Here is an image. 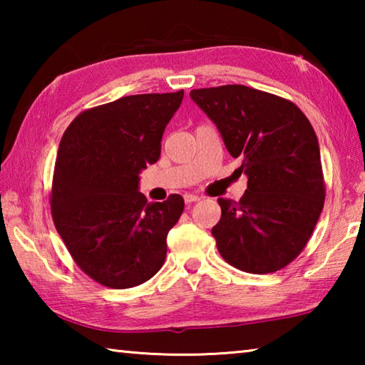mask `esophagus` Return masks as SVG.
<instances>
[{
  "instance_id": "obj_1",
  "label": "esophagus",
  "mask_w": 365,
  "mask_h": 365,
  "mask_svg": "<svg viewBox=\"0 0 365 365\" xmlns=\"http://www.w3.org/2000/svg\"><path fill=\"white\" fill-rule=\"evenodd\" d=\"M183 200H185V202H187V205H190V202H196V201H200L201 197L197 196V195L187 193V195H183Z\"/></svg>"
}]
</instances>
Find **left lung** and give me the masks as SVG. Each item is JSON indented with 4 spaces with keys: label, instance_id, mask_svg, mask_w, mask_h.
<instances>
[{
    "label": "left lung",
    "instance_id": "left-lung-1",
    "mask_svg": "<svg viewBox=\"0 0 365 365\" xmlns=\"http://www.w3.org/2000/svg\"><path fill=\"white\" fill-rule=\"evenodd\" d=\"M190 96L248 175L242 200L219 197L212 235L220 256L250 274L283 269L304 250L325 201L311 122L289 100L245 85L191 90Z\"/></svg>",
    "mask_w": 365,
    "mask_h": 365
}]
</instances>
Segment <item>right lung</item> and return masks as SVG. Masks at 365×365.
I'll return each mask as SVG.
<instances>
[{
  "mask_svg": "<svg viewBox=\"0 0 365 365\" xmlns=\"http://www.w3.org/2000/svg\"><path fill=\"white\" fill-rule=\"evenodd\" d=\"M182 100L183 90L123 96L80 113L61 138L49 196L54 227L78 267L104 287H137L163 267L185 201L170 195L148 205L138 175L158 163Z\"/></svg>",
  "mask_w": 365,
  "mask_h": 365,
  "instance_id": "add662e5",
  "label": "right lung"
}]
</instances>
